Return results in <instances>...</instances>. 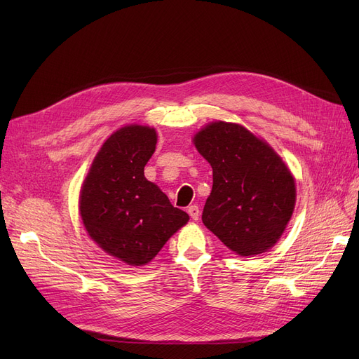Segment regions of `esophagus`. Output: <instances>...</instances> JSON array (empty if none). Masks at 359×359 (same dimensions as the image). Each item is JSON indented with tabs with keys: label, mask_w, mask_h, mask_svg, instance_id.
<instances>
[{
	"label": "esophagus",
	"mask_w": 359,
	"mask_h": 359,
	"mask_svg": "<svg viewBox=\"0 0 359 359\" xmlns=\"http://www.w3.org/2000/svg\"><path fill=\"white\" fill-rule=\"evenodd\" d=\"M187 212H189V215H191V218L192 219H198L199 218V215H201V211H199V206L198 205H191L189 208H187Z\"/></svg>",
	"instance_id": "obj_1"
}]
</instances>
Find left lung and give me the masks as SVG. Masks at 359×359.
<instances>
[{
    "label": "left lung",
    "mask_w": 359,
    "mask_h": 359,
    "mask_svg": "<svg viewBox=\"0 0 359 359\" xmlns=\"http://www.w3.org/2000/svg\"><path fill=\"white\" fill-rule=\"evenodd\" d=\"M212 167L202 222L240 256L268 252L295 206V180L273 148L238 123L211 122L194 137Z\"/></svg>",
    "instance_id": "8db88e82"
}]
</instances>
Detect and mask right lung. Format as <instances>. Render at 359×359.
<instances>
[{
  "mask_svg": "<svg viewBox=\"0 0 359 359\" xmlns=\"http://www.w3.org/2000/svg\"><path fill=\"white\" fill-rule=\"evenodd\" d=\"M156 144L154 128L118 129L94 157L81 186L80 214L88 236L107 255L130 266L147 265L189 221L144 176Z\"/></svg>",
  "mask_w": 359,
  "mask_h": 359,
  "instance_id": "obj_1",
  "label": "right lung"
}]
</instances>
